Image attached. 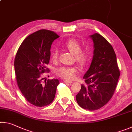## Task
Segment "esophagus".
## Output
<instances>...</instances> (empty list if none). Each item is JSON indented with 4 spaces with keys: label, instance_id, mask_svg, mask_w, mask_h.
<instances>
[{
    "label": "esophagus",
    "instance_id": "34e87169",
    "mask_svg": "<svg viewBox=\"0 0 132 132\" xmlns=\"http://www.w3.org/2000/svg\"><path fill=\"white\" fill-rule=\"evenodd\" d=\"M64 81L65 82H68V83H72L73 82L72 81H70V80H64Z\"/></svg>",
    "mask_w": 132,
    "mask_h": 132
}]
</instances>
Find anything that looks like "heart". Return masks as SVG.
Listing matches in <instances>:
<instances>
[{"mask_svg": "<svg viewBox=\"0 0 132 132\" xmlns=\"http://www.w3.org/2000/svg\"><path fill=\"white\" fill-rule=\"evenodd\" d=\"M65 47L70 52L75 55L76 61L81 66H85L88 63L90 60V54L87 51L81 50V46L76 39H69L64 44ZM59 52L57 49L54 48L51 52V58L53 61L57 59ZM78 68L76 66H63L56 69L57 76L67 79H72L75 77L78 72Z\"/></svg>", "mask_w": 132, "mask_h": 132, "instance_id": "b5f03b06", "label": "heart"}]
</instances>
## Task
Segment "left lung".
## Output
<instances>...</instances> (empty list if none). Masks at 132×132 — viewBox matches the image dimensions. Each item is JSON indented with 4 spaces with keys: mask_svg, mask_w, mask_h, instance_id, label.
<instances>
[{
    "mask_svg": "<svg viewBox=\"0 0 132 132\" xmlns=\"http://www.w3.org/2000/svg\"><path fill=\"white\" fill-rule=\"evenodd\" d=\"M89 37L93 42V57L83 79L76 101L82 108L95 111L108 102L114 93L120 72L117 56L111 45L98 33Z\"/></svg>",
    "mask_w": 132,
    "mask_h": 132,
    "instance_id": "8db88e82",
    "label": "left lung"
}]
</instances>
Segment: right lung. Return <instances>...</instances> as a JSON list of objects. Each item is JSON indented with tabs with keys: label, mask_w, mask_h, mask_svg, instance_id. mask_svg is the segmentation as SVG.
Instances as JSON below:
<instances>
[{
	"label": "right lung",
	"mask_w": 132,
	"mask_h": 132,
	"mask_svg": "<svg viewBox=\"0 0 132 132\" xmlns=\"http://www.w3.org/2000/svg\"><path fill=\"white\" fill-rule=\"evenodd\" d=\"M59 37L51 31H37L24 40L15 55L18 86L26 100L36 106L48 105L55 97L59 81L53 79L43 82L41 75L48 70L45 66L50 60L51 45Z\"/></svg>",
	"instance_id": "1"
}]
</instances>
